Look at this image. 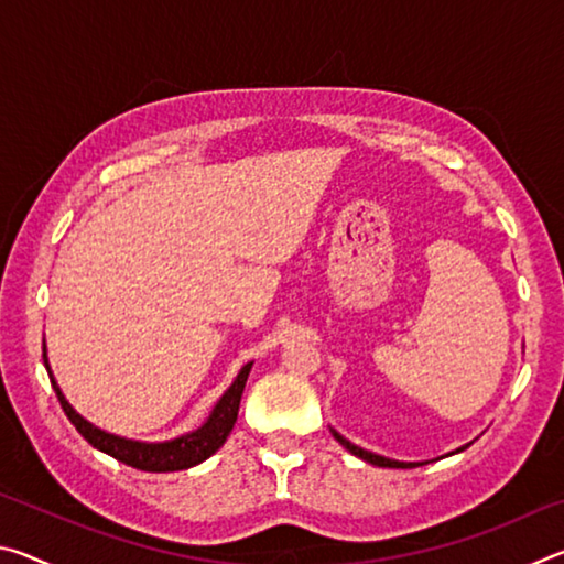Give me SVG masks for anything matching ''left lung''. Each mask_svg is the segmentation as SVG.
<instances>
[{"label": "left lung", "mask_w": 564, "mask_h": 564, "mask_svg": "<svg viewBox=\"0 0 564 564\" xmlns=\"http://www.w3.org/2000/svg\"><path fill=\"white\" fill-rule=\"evenodd\" d=\"M333 433V437H336V441L346 447L348 453H352L356 457H360V460H366V463H370V465H378V467H417L420 463H400V460H390V457H383V455H376V453H370V451H362V447H358V445H352L350 441H346V437H343L340 433H336V431H330ZM467 447V445H465ZM465 447H457L455 453H460V451H465Z\"/></svg>", "instance_id": "8db88e82"}]
</instances>
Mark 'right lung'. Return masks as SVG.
Masks as SVG:
<instances>
[{
	"label": "right lung",
	"instance_id": "add662e5",
	"mask_svg": "<svg viewBox=\"0 0 564 564\" xmlns=\"http://www.w3.org/2000/svg\"><path fill=\"white\" fill-rule=\"evenodd\" d=\"M44 366H46V373H50V380L56 390V398H59L66 417L72 420V425L82 433L84 441L97 447V451L117 457L119 463L137 467V470L174 473V470H188V467L204 463L206 457H212L218 447L226 443L228 433L234 431V423L238 417V405H241V395H243L246 380H248V373H251L253 362H246V366L238 370V376L231 383V388H228L221 395V400L214 405L212 415L206 417V423L202 427H196L194 433H186V435L174 437V441H166V443L129 441V437H119L113 433L101 431V427H97V425H91L89 420H84L79 413H76V410L69 405V400L64 398L62 388L56 386L52 368H50V360H46V348H44Z\"/></svg>",
	"mask_w": 564,
	"mask_h": 564
}]
</instances>
